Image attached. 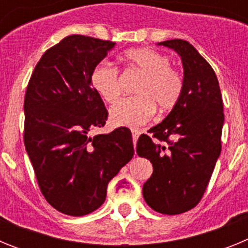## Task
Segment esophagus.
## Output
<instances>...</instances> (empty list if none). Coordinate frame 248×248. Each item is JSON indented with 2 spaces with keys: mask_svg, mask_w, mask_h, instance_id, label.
Here are the masks:
<instances>
[{
  "mask_svg": "<svg viewBox=\"0 0 248 248\" xmlns=\"http://www.w3.org/2000/svg\"><path fill=\"white\" fill-rule=\"evenodd\" d=\"M139 134H140L139 130H135V129H133V130H131V135H133V143H134V146H135V144H137V140H138V138H139Z\"/></svg>",
  "mask_w": 248,
  "mask_h": 248,
  "instance_id": "34e87169",
  "label": "esophagus"
}]
</instances>
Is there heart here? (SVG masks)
<instances>
[{
    "mask_svg": "<svg viewBox=\"0 0 248 248\" xmlns=\"http://www.w3.org/2000/svg\"><path fill=\"white\" fill-rule=\"evenodd\" d=\"M129 69L135 71L141 80L135 87L137 97L125 98L113 105L109 117L120 126H139L150 120L155 108L160 113L172 109L184 89L183 77L170 67L165 54L150 48L130 49L123 56ZM94 91L108 103H114L122 93L119 72L107 61L98 63L91 74Z\"/></svg>",
    "mask_w": 248,
    "mask_h": 248,
    "instance_id": "obj_1",
    "label": "heart"
}]
</instances>
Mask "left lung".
Listing matches in <instances>:
<instances>
[{
    "mask_svg": "<svg viewBox=\"0 0 248 248\" xmlns=\"http://www.w3.org/2000/svg\"><path fill=\"white\" fill-rule=\"evenodd\" d=\"M181 57L184 89L163 122L140 135L137 154L153 164L143 196L154 211L179 215L194 209L209 185L221 153L223 104L211 65L184 39L157 43Z\"/></svg>",
    "mask_w": 248,
    "mask_h": 248,
    "instance_id": "left-lung-1",
    "label": "left lung"
}]
</instances>
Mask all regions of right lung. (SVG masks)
<instances>
[{"label": "right lung", "instance_id": "obj_1", "mask_svg": "<svg viewBox=\"0 0 248 248\" xmlns=\"http://www.w3.org/2000/svg\"><path fill=\"white\" fill-rule=\"evenodd\" d=\"M114 46L80 34L65 37L46 50L26 91V151L46 200L69 216L100 207L109 181L134 155L129 129L88 135L108 118L92 71Z\"/></svg>", "mask_w": 248, "mask_h": 248}]
</instances>
